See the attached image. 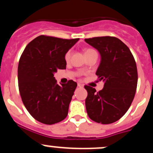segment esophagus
I'll return each mask as SVG.
<instances>
[{"instance_id": "1", "label": "esophagus", "mask_w": 153, "mask_h": 153, "mask_svg": "<svg viewBox=\"0 0 153 153\" xmlns=\"http://www.w3.org/2000/svg\"><path fill=\"white\" fill-rule=\"evenodd\" d=\"M78 86L80 87V88H82V87H83V85H82V84H81V83H79V82H78Z\"/></svg>"}]
</instances>
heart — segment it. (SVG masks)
<instances>
[{
  "instance_id": "obj_1",
  "label": "heart",
  "mask_w": 153,
  "mask_h": 153,
  "mask_svg": "<svg viewBox=\"0 0 153 153\" xmlns=\"http://www.w3.org/2000/svg\"><path fill=\"white\" fill-rule=\"evenodd\" d=\"M93 51H95V50H92V49H90V48L86 49V50H85V54L89 53V52H93ZM71 50L68 51V52H67L65 53V59L66 62H68V61L70 60V59H71Z\"/></svg>"
}]
</instances>
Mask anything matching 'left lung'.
I'll return each instance as SVG.
<instances>
[{"label":"left lung","instance_id":"left-lung-1","mask_svg":"<svg viewBox=\"0 0 153 153\" xmlns=\"http://www.w3.org/2000/svg\"><path fill=\"white\" fill-rule=\"evenodd\" d=\"M101 54L96 75L104 82L102 90L85 85V107L89 118L103 124H111L125 114L134 98L137 69L129 47L114 36L85 39Z\"/></svg>","mask_w":153,"mask_h":153}]
</instances>
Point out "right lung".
<instances>
[{"label": "right lung", "mask_w": 153, "mask_h": 153, "mask_svg": "<svg viewBox=\"0 0 153 153\" xmlns=\"http://www.w3.org/2000/svg\"><path fill=\"white\" fill-rule=\"evenodd\" d=\"M78 40L40 35L26 45L21 56L19 93L29 113L42 124H56L68 115L77 82L70 80L59 85L54 73L66 69L65 54Z\"/></svg>", "instance_id": "add662e5"}]
</instances>
